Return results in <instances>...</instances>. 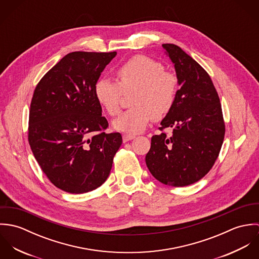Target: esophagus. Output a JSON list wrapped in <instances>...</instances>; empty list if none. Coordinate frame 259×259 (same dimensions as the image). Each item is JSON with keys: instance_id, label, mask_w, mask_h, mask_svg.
Here are the masks:
<instances>
[{"instance_id": "1", "label": "esophagus", "mask_w": 259, "mask_h": 259, "mask_svg": "<svg viewBox=\"0 0 259 259\" xmlns=\"http://www.w3.org/2000/svg\"><path fill=\"white\" fill-rule=\"evenodd\" d=\"M136 137L135 136H132V135H123L122 136V141H123V143H126V142H128V141H132V140H134Z\"/></svg>"}]
</instances>
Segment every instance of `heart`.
<instances>
[{"label":"heart","instance_id":"heart-1","mask_svg":"<svg viewBox=\"0 0 259 259\" xmlns=\"http://www.w3.org/2000/svg\"><path fill=\"white\" fill-rule=\"evenodd\" d=\"M115 75L117 83L102 77L94 87L97 101L111 116L120 111L122 93L135 91L131 98L133 108L112 122L115 130L137 134L144 131L152 118L159 120L171 111L179 91V80L176 74L164 71L160 62L137 55L119 66Z\"/></svg>","mask_w":259,"mask_h":259}]
</instances>
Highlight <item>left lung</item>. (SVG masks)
Listing matches in <instances>:
<instances>
[{
  "mask_svg": "<svg viewBox=\"0 0 259 259\" xmlns=\"http://www.w3.org/2000/svg\"><path fill=\"white\" fill-rule=\"evenodd\" d=\"M162 48L175 65L179 85L176 103L159 127L172 128L151 138L146 163L161 184L185 186L201 180L213 166L222 148L225 125L222 105L209 74L174 44Z\"/></svg>",
  "mask_w": 259,
  "mask_h": 259,
  "instance_id": "obj_1",
  "label": "left lung"
}]
</instances>
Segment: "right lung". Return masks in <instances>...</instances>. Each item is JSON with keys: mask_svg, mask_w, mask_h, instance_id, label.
Returning a JSON list of instances; mask_svg holds the SVG:
<instances>
[{"mask_svg": "<svg viewBox=\"0 0 259 259\" xmlns=\"http://www.w3.org/2000/svg\"><path fill=\"white\" fill-rule=\"evenodd\" d=\"M116 52H73L45 74L35 89L29 116V144L50 182L70 193L103 185L122 143L107 134L94 87Z\"/></svg>", "mask_w": 259, "mask_h": 259, "instance_id": "1", "label": "right lung"}]
</instances>
